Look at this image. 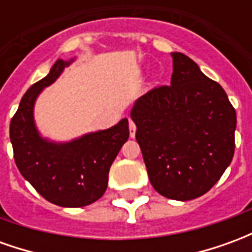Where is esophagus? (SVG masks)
<instances>
[{
	"label": "esophagus",
	"mask_w": 252,
	"mask_h": 252,
	"mask_svg": "<svg viewBox=\"0 0 252 252\" xmlns=\"http://www.w3.org/2000/svg\"><path fill=\"white\" fill-rule=\"evenodd\" d=\"M135 135H136V126L133 121L129 120V136L135 137Z\"/></svg>",
	"instance_id": "esophagus-1"
}]
</instances>
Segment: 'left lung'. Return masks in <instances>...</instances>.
<instances>
[{
	"label": "left lung",
	"mask_w": 252,
	"mask_h": 252,
	"mask_svg": "<svg viewBox=\"0 0 252 252\" xmlns=\"http://www.w3.org/2000/svg\"><path fill=\"white\" fill-rule=\"evenodd\" d=\"M171 57L170 85L137 98L131 117L154 189L189 201L211 190L231 163L236 112L197 63L181 52Z\"/></svg>",
	"instance_id": "8db88e82"
}]
</instances>
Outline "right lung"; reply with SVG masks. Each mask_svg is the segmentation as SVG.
<instances>
[{"mask_svg": "<svg viewBox=\"0 0 252 252\" xmlns=\"http://www.w3.org/2000/svg\"><path fill=\"white\" fill-rule=\"evenodd\" d=\"M72 62L58 59L48 75L27 90L9 133L16 166L36 191L55 205L81 208L105 193L110 166L128 140L129 128L123 119L109 129L90 132L71 142L57 143L40 136L33 120L36 98Z\"/></svg>", "mask_w": 252, "mask_h": 252, "instance_id": "obj_1", "label": "right lung"}]
</instances>
